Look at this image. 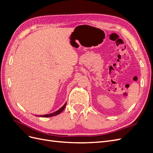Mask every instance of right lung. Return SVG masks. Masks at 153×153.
Masks as SVG:
<instances>
[{
    "label": "right lung",
    "mask_w": 153,
    "mask_h": 153,
    "mask_svg": "<svg viewBox=\"0 0 153 153\" xmlns=\"http://www.w3.org/2000/svg\"><path fill=\"white\" fill-rule=\"evenodd\" d=\"M66 105V102L65 103V104H64L62 107L61 108H59L58 110L55 111V112L52 113V114H45V115H36V117H52V116H55V115H57L58 114H61L62 111L64 110V109L65 108V106Z\"/></svg>",
    "instance_id": "obj_1"
}]
</instances>
